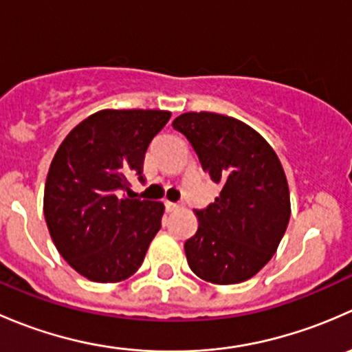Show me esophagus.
I'll use <instances>...</instances> for the list:
<instances>
[{"label":"esophagus","instance_id":"1","mask_svg":"<svg viewBox=\"0 0 352 352\" xmlns=\"http://www.w3.org/2000/svg\"><path fill=\"white\" fill-rule=\"evenodd\" d=\"M180 208V204H177V202H170V201H166L165 202V209L166 211H177V209Z\"/></svg>","mask_w":352,"mask_h":352}]
</instances>
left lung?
<instances>
[{"label": "left lung", "instance_id": "1", "mask_svg": "<svg viewBox=\"0 0 352 352\" xmlns=\"http://www.w3.org/2000/svg\"><path fill=\"white\" fill-rule=\"evenodd\" d=\"M221 192L196 209L199 228L187 240V262L201 279L236 285L257 274L278 250L289 223V189L278 155L250 126L214 112L173 120Z\"/></svg>", "mask_w": 352, "mask_h": 352}]
</instances>
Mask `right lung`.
I'll use <instances>...</instances> for the list:
<instances>
[{
  "instance_id": "right-lung-1",
  "label": "right lung",
  "mask_w": 352,
  "mask_h": 352,
  "mask_svg": "<svg viewBox=\"0 0 352 352\" xmlns=\"http://www.w3.org/2000/svg\"><path fill=\"white\" fill-rule=\"evenodd\" d=\"M170 116L165 110H100L78 124L52 158L45 223L63 258L90 281L133 276L162 228V202L119 194L131 186L127 177L144 182V155Z\"/></svg>"
}]
</instances>
